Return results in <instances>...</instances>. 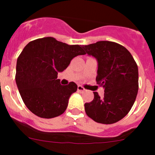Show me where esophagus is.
Here are the masks:
<instances>
[{
    "mask_svg": "<svg viewBox=\"0 0 155 155\" xmlns=\"http://www.w3.org/2000/svg\"><path fill=\"white\" fill-rule=\"evenodd\" d=\"M77 89H78V91H85V89L84 88V87L82 86H81V85H78Z\"/></svg>",
    "mask_w": 155,
    "mask_h": 155,
    "instance_id": "obj_1",
    "label": "esophagus"
}]
</instances>
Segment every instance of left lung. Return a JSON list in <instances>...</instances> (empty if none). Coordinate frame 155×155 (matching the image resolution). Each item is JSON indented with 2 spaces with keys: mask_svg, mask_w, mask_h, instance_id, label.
<instances>
[{
  "mask_svg": "<svg viewBox=\"0 0 155 155\" xmlns=\"http://www.w3.org/2000/svg\"><path fill=\"white\" fill-rule=\"evenodd\" d=\"M85 54L97 61V83L104 88V97L97 92L85 104L87 115L101 124H113L130 110L139 89L138 67L125 47L110 41H99L83 46Z\"/></svg>",
  "mask_w": 155,
  "mask_h": 155,
  "instance_id": "obj_1",
  "label": "left lung"
}]
</instances>
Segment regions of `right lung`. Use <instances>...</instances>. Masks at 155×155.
<instances>
[{
	"mask_svg": "<svg viewBox=\"0 0 155 155\" xmlns=\"http://www.w3.org/2000/svg\"><path fill=\"white\" fill-rule=\"evenodd\" d=\"M85 54L79 45H68L53 37H43L26 45L17 59L15 82L28 109L40 118L59 116L69 98L77 90L71 82L61 85L58 73L63 72L77 55Z\"/></svg>",
	"mask_w": 155,
	"mask_h": 155,
	"instance_id": "add662e5",
	"label": "right lung"
}]
</instances>
